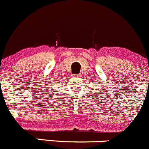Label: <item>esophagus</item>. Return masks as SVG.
Listing matches in <instances>:
<instances>
[{
  "instance_id": "obj_1",
  "label": "esophagus",
  "mask_w": 149,
  "mask_h": 149,
  "mask_svg": "<svg viewBox=\"0 0 149 149\" xmlns=\"http://www.w3.org/2000/svg\"><path fill=\"white\" fill-rule=\"evenodd\" d=\"M74 76H75V77H80V74H75V75H74Z\"/></svg>"
}]
</instances>
